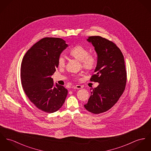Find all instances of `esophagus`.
I'll return each instance as SVG.
<instances>
[{
	"label": "esophagus",
	"instance_id": "esophagus-1",
	"mask_svg": "<svg viewBox=\"0 0 151 151\" xmlns=\"http://www.w3.org/2000/svg\"><path fill=\"white\" fill-rule=\"evenodd\" d=\"M73 88H76V89H81L83 88V86H81V85H76Z\"/></svg>",
	"mask_w": 151,
	"mask_h": 151
}]
</instances>
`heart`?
I'll use <instances>...</instances> for the list:
<instances>
[{
	"label": "heart",
	"instance_id": "obj_1",
	"mask_svg": "<svg viewBox=\"0 0 151 151\" xmlns=\"http://www.w3.org/2000/svg\"><path fill=\"white\" fill-rule=\"evenodd\" d=\"M70 56L81 63V67L86 70H92L95 68L96 64V58L93 53H89L88 49L81 45L73 47L70 50ZM65 58L61 55L58 58V65L63 68L65 65Z\"/></svg>",
	"mask_w": 151,
	"mask_h": 151
}]
</instances>
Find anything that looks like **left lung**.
<instances>
[{
    "mask_svg": "<svg viewBox=\"0 0 151 151\" xmlns=\"http://www.w3.org/2000/svg\"><path fill=\"white\" fill-rule=\"evenodd\" d=\"M87 40L93 44L98 55L95 74L90 81L99 85L91 89L84 106L97 114L109 110L117 102L125 88L127 70L124 56L114 42L100 36H91Z\"/></svg>",
    "mask_w": 151,
    "mask_h": 151,
    "instance_id": "8db88e82",
    "label": "left lung"
}]
</instances>
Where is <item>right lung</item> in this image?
Masks as SVG:
<instances>
[{
	"instance_id": "1",
	"label": "right lung",
	"mask_w": 151,
	"mask_h": 151,
	"mask_svg": "<svg viewBox=\"0 0 151 151\" xmlns=\"http://www.w3.org/2000/svg\"><path fill=\"white\" fill-rule=\"evenodd\" d=\"M68 47L60 38L45 37L31 47L23 57L21 79L23 90L29 100L42 111L52 113L64 104L68 90L51 76L58 67V58Z\"/></svg>"
}]
</instances>
